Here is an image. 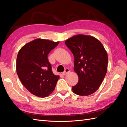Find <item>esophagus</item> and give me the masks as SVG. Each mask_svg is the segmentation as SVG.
Instances as JSON below:
<instances>
[{"instance_id":"esophagus-1","label":"esophagus","mask_w":127,"mask_h":127,"mask_svg":"<svg viewBox=\"0 0 127 127\" xmlns=\"http://www.w3.org/2000/svg\"><path fill=\"white\" fill-rule=\"evenodd\" d=\"M69 72H70V70L69 69L67 68V69H66L64 70V71L63 72V75H66L67 74H68V73Z\"/></svg>"}]
</instances>
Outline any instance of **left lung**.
<instances>
[{"instance_id":"left-lung-1","label":"left lung","mask_w":127,"mask_h":127,"mask_svg":"<svg viewBox=\"0 0 127 127\" xmlns=\"http://www.w3.org/2000/svg\"><path fill=\"white\" fill-rule=\"evenodd\" d=\"M65 44L74 56V71L78 76L73 92L80 96L94 93L107 72L108 57L103 45L94 37L82 34L69 38Z\"/></svg>"}]
</instances>
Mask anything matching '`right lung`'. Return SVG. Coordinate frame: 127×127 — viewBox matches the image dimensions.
<instances>
[{
  "label": "right lung",
  "mask_w": 127,
  "mask_h": 127,
  "mask_svg": "<svg viewBox=\"0 0 127 127\" xmlns=\"http://www.w3.org/2000/svg\"><path fill=\"white\" fill-rule=\"evenodd\" d=\"M59 42L37 39L24 45L16 60L17 74L23 85L32 94L47 97L54 91L59 76L53 74L48 55Z\"/></svg>",
  "instance_id": "obj_1"
}]
</instances>
